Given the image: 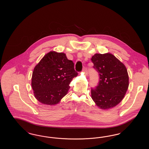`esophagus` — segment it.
<instances>
[{
	"label": "esophagus",
	"instance_id": "1",
	"mask_svg": "<svg viewBox=\"0 0 149 149\" xmlns=\"http://www.w3.org/2000/svg\"><path fill=\"white\" fill-rule=\"evenodd\" d=\"M83 71H84V72H86L87 71V69H86V68H84V69H83Z\"/></svg>",
	"mask_w": 149,
	"mask_h": 149
}]
</instances>
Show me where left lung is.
Listing matches in <instances>:
<instances>
[{
	"instance_id": "obj_1",
	"label": "left lung",
	"mask_w": 149,
	"mask_h": 149,
	"mask_svg": "<svg viewBox=\"0 0 149 149\" xmlns=\"http://www.w3.org/2000/svg\"><path fill=\"white\" fill-rule=\"evenodd\" d=\"M91 60L99 77L98 84L91 88L92 98L103 109L116 106L124 98L129 85L125 66L109 53L96 54Z\"/></svg>"
}]
</instances>
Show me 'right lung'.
I'll use <instances>...</instances> for the list:
<instances>
[{
	"instance_id": "1",
	"label": "right lung",
	"mask_w": 149,
	"mask_h": 149,
	"mask_svg": "<svg viewBox=\"0 0 149 149\" xmlns=\"http://www.w3.org/2000/svg\"><path fill=\"white\" fill-rule=\"evenodd\" d=\"M78 72L64 53L51 51L34 68L32 87L36 98L45 104L55 105L68 92L69 84Z\"/></svg>"
}]
</instances>
